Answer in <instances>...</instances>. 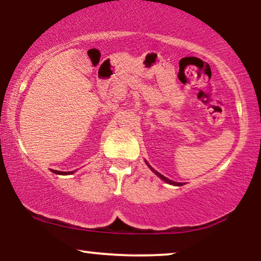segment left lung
<instances>
[{"instance_id":"8db88e82","label":"left lung","mask_w":261,"mask_h":261,"mask_svg":"<svg viewBox=\"0 0 261 261\" xmlns=\"http://www.w3.org/2000/svg\"><path fill=\"white\" fill-rule=\"evenodd\" d=\"M147 165H148V164H147ZM148 167H149L150 169H152V171H153L154 173H155V174H156L159 177H161V179L164 180L165 182H168V184H171V185H174V186H182V184H181V182H174V181L169 180V179H167V177H166V176H164V175H162V174H160V173H158L156 171H154V169H153L152 167H150L149 165H148Z\"/></svg>"}]
</instances>
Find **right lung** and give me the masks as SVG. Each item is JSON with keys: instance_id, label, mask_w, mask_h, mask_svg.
<instances>
[{"instance_id": "right-lung-1", "label": "right lung", "mask_w": 261, "mask_h": 261, "mask_svg": "<svg viewBox=\"0 0 261 261\" xmlns=\"http://www.w3.org/2000/svg\"><path fill=\"white\" fill-rule=\"evenodd\" d=\"M51 172H54L55 173V174H63V175H65V174H71V173H73V172H60V171H54V169H51Z\"/></svg>"}]
</instances>
